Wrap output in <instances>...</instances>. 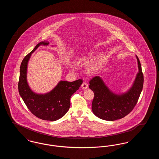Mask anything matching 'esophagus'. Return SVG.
I'll list each match as a JSON object with an SVG mask.
<instances>
[{
	"instance_id": "obj_1",
	"label": "esophagus",
	"mask_w": 159,
	"mask_h": 159,
	"mask_svg": "<svg viewBox=\"0 0 159 159\" xmlns=\"http://www.w3.org/2000/svg\"><path fill=\"white\" fill-rule=\"evenodd\" d=\"M81 87H82V88L83 89H86L88 88V84L86 83V82H83L82 83V86H81Z\"/></svg>"
}]
</instances>
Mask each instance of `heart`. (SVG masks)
<instances>
[{"instance_id": "obj_1", "label": "heart", "mask_w": 159, "mask_h": 159, "mask_svg": "<svg viewBox=\"0 0 159 159\" xmlns=\"http://www.w3.org/2000/svg\"><path fill=\"white\" fill-rule=\"evenodd\" d=\"M93 55L92 52H89L76 60V63L77 64H84L87 63L85 67V71L89 75L95 74L98 70L105 58L104 53H98L90 61L91 58L93 57Z\"/></svg>"}]
</instances>
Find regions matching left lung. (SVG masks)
I'll list each match as a JSON object with an SVG mask.
<instances>
[{"instance_id": "8db88e82", "label": "left lung", "mask_w": 159, "mask_h": 159, "mask_svg": "<svg viewBox=\"0 0 159 159\" xmlns=\"http://www.w3.org/2000/svg\"><path fill=\"white\" fill-rule=\"evenodd\" d=\"M136 57L138 73L132 86L125 93H113L99 76H95L89 81V88L94 93L92 110L99 119L108 121L120 119L131 112L136 106L144 84L141 63L138 57Z\"/></svg>"}]
</instances>
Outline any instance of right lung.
Returning a JSON list of instances; mask_svg holds the SVG:
<instances>
[{
	"label": "right lung",
	"instance_id": "right-lung-1",
	"mask_svg": "<svg viewBox=\"0 0 159 159\" xmlns=\"http://www.w3.org/2000/svg\"><path fill=\"white\" fill-rule=\"evenodd\" d=\"M49 42L39 43L33 50L27 55L21 64L18 91L29 110L38 118L49 121H55L63 117L70 107L71 95L79 89L83 83L82 79L70 82L60 81L49 92L39 94L30 89L27 80L28 62L31 53L40 45H48Z\"/></svg>",
	"mask_w": 159,
	"mask_h": 159
}]
</instances>
